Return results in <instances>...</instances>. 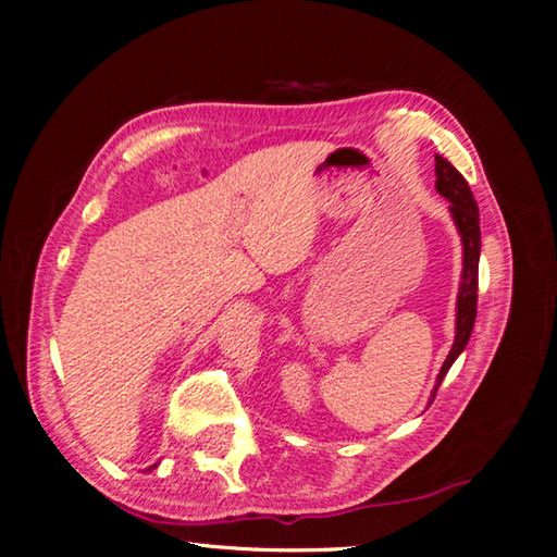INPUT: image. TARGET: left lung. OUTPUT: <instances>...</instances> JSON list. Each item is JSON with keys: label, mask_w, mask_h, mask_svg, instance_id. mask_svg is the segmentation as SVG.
I'll return each mask as SVG.
<instances>
[{"label": "left lung", "mask_w": 557, "mask_h": 557, "mask_svg": "<svg viewBox=\"0 0 557 557\" xmlns=\"http://www.w3.org/2000/svg\"><path fill=\"white\" fill-rule=\"evenodd\" d=\"M435 174H437V191L449 201L451 221L457 223V231L461 235V248H465V265H461V282H459V297H457V334L455 344L449 348V356L442 363L437 375V388L442 379H445L451 363L457 356L465 351V346L471 336L476 319V289H479V250H482V231H479V209L474 201V194L455 166H451L445 157H435ZM435 388V393H437Z\"/></svg>", "instance_id": "obj_1"}]
</instances>
